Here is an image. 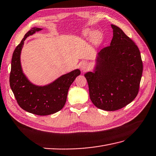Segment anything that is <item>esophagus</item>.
<instances>
[{
	"label": "esophagus",
	"instance_id": "obj_1",
	"mask_svg": "<svg viewBox=\"0 0 156 156\" xmlns=\"http://www.w3.org/2000/svg\"><path fill=\"white\" fill-rule=\"evenodd\" d=\"M89 68H90L89 64H88V62H82L81 64L80 68H81L82 71L85 72V71L88 70H89Z\"/></svg>",
	"mask_w": 156,
	"mask_h": 156
}]
</instances>
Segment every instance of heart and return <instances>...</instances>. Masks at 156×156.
Instances as JSON below:
<instances>
[{"mask_svg": "<svg viewBox=\"0 0 156 156\" xmlns=\"http://www.w3.org/2000/svg\"><path fill=\"white\" fill-rule=\"evenodd\" d=\"M86 34L94 37V39L96 41H101V40H102V35L100 32H93L92 31H86Z\"/></svg>", "mask_w": 156, "mask_h": 156, "instance_id": "1", "label": "heart"}]
</instances>
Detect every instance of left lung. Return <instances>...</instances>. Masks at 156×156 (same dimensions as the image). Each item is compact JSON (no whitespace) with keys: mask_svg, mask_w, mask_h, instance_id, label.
Instances as JSON below:
<instances>
[{"mask_svg":"<svg viewBox=\"0 0 156 156\" xmlns=\"http://www.w3.org/2000/svg\"><path fill=\"white\" fill-rule=\"evenodd\" d=\"M110 46L98 54L94 72L84 74L90 100L104 110L115 111L137 96L143 72L138 47L121 28L112 24Z\"/></svg>","mask_w":156,"mask_h":156,"instance_id":"left-lung-1","label":"left lung"}]
</instances>
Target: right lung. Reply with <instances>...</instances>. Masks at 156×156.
<instances>
[{
  "mask_svg": "<svg viewBox=\"0 0 156 156\" xmlns=\"http://www.w3.org/2000/svg\"><path fill=\"white\" fill-rule=\"evenodd\" d=\"M41 30L40 28H32L16 47L12 57L10 86L21 108L33 114L46 115L62 109L66 102L70 86L80 74V71L78 69L72 71L44 86L34 85L28 80L22 70L21 50L25 39Z\"/></svg>",
  "mask_w": 156,
  "mask_h": 156,
  "instance_id": "add662e5",
  "label": "right lung"
}]
</instances>
